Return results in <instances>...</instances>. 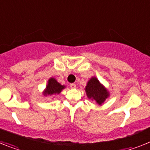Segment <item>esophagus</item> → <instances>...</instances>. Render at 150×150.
Wrapping results in <instances>:
<instances>
[{"mask_svg":"<svg viewBox=\"0 0 150 150\" xmlns=\"http://www.w3.org/2000/svg\"><path fill=\"white\" fill-rule=\"evenodd\" d=\"M70 88L74 89V88H76V84H75V83H70Z\"/></svg>","mask_w":150,"mask_h":150,"instance_id":"1","label":"esophagus"}]
</instances>
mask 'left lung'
Instances as JSON below:
<instances>
[{
    "label": "left lung",
    "instance_id": "left-lung-1",
    "mask_svg": "<svg viewBox=\"0 0 150 150\" xmlns=\"http://www.w3.org/2000/svg\"><path fill=\"white\" fill-rule=\"evenodd\" d=\"M85 90L88 98L95 100L98 105L104 103L106 98H108L109 96L108 91L95 76L91 78L88 81Z\"/></svg>",
    "mask_w": 150,
    "mask_h": 150
}]
</instances>
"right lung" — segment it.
Instances as JSON below:
<instances>
[{
  "label": "right lung",
  "mask_w": 150,
  "mask_h": 150,
  "mask_svg": "<svg viewBox=\"0 0 150 150\" xmlns=\"http://www.w3.org/2000/svg\"><path fill=\"white\" fill-rule=\"evenodd\" d=\"M64 88L65 86L61 85L54 78L52 77L48 80V84L46 86L43 95L47 96H52L54 94H59L61 93L62 89Z\"/></svg>",
  "instance_id": "1"
}]
</instances>
